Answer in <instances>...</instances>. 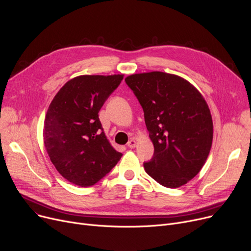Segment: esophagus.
Wrapping results in <instances>:
<instances>
[{"instance_id":"obj_1","label":"esophagus","mask_w":251,"mask_h":251,"mask_svg":"<svg viewBox=\"0 0 251 251\" xmlns=\"http://www.w3.org/2000/svg\"><path fill=\"white\" fill-rule=\"evenodd\" d=\"M127 147H128L129 149H134V148L136 147V140H135V139L129 140L128 143H127Z\"/></svg>"}]
</instances>
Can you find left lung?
<instances>
[{"instance_id": "obj_1", "label": "left lung", "mask_w": 251, "mask_h": 251, "mask_svg": "<svg viewBox=\"0 0 251 251\" xmlns=\"http://www.w3.org/2000/svg\"><path fill=\"white\" fill-rule=\"evenodd\" d=\"M125 81L141 104L154 148L144 170L165 187L184 185L212 149L214 124L204 98L186 79L166 72L132 74Z\"/></svg>"}]
</instances>
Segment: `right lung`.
<instances>
[{
    "label": "right lung",
    "instance_id": "right-lung-1",
    "mask_svg": "<svg viewBox=\"0 0 251 251\" xmlns=\"http://www.w3.org/2000/svg\"><path fill=\"white\" fill-rule=\"evenodd\" d=\"M124 75H80L70 79L49 105L44 143L58 172L80 187L94 185L121 159L103 132L99 112Z\"/></svg>",
    "mask_w": 251,
    "mask_h": 251
}]
</instances>
